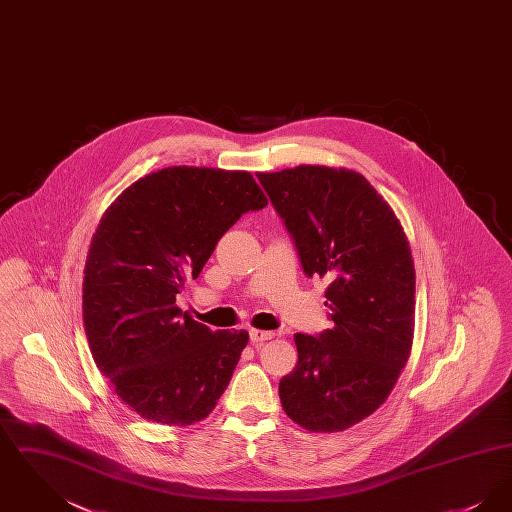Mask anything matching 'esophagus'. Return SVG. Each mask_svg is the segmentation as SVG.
<instances>
[{
	"instance_id": "1",
	"label": "esophagus",
	"mask_w": 512,
	"mask_h": 512,
	"mask_svg": "<svg viewBox=\"0 0 512 512\" xmlns=\"http://www.w3.org/2000/svg\"><path fill=\"white\" fill-rule=\"evenodd\" d=\"M274 338V332H267V330H257V328H251L249 330V340L253 345H259L263 341L272 340Z\"/></svg>"
}]
</instances>
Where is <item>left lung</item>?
Instances as JSON below:
<instances>
[{
    "instance_id": "8db88e82",
    "label": "left lung",
    "mask_w": 512,
    "mask_h": 512,
    "mask_svg": "<svg viewBox=\"0 0 512 512\" xmlns=\"http://www.w3.org/2000/svg\"><path fill=\"white\" fill-rule=\"evenodd\" d=\"M292 234L307 276L328 278L334 326L295 334L280 380L284 413L309 432L359 424L390 395L411 357L414 261L390 203L363 174L324 165L257 174Z\"/></svg>"
}]
</instances>
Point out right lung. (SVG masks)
Listing matches in <instances>:
<instances>
[{"label":"right lung","mask_w":512,"mask_h":512,"mask_svg":"<svg viewBox=\"0 0 512 512\" xmlns=\"http://www.w3.org/2000/svg\"><path fill=\"white\" fill-rule=\"evenodd\" d=\"M251 172L167 167L128 186L88 249L82 317L92 357L134 413L190 426L217 407L249 334L211 332L176 305L222 234L267 205Z\"/></svg>","instance_id":"right-lung-1"}]
</instances>
